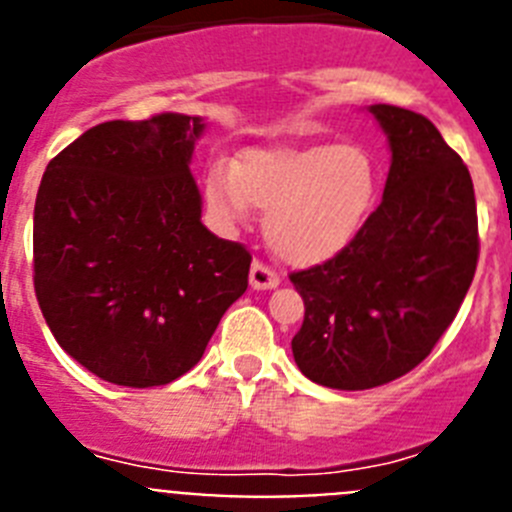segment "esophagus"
I'll return each mask as SVG.
<instances>
[{
    "label": "esophagus",
    "mask_w": 512,
    "mask_h": 512,
    "mask_svg": "<svg viewBox=\"0 0 512 512\" xmlns=\"http://www.w3.org/2000/svg\"><path fill=\"white\" fill-rule=\"evenodd\" d=\"M279 284V274L264 261H253L251 264V287L253 289H274Z\"/></svg>",
    "instance_id": "1"
}]
</instances>
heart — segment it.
<instances>
[{
	"mask_svg": "<svg viewBox=\"0 0 512 512\" xmlns=\"http://www.w3.org/2000/svg\"><path fill=\"white\" fill-rule=\"evenodd\" d=\"M379 161L361 143L307 148H256L235 166L205 171V202L223 228L266 215L271 248L292 264L333 259L364 228L379 197Z\"/></svg>",
	"mask_w": 512,
	"mask_h": 512,
	"instance_id": "1",
	"label": "heart"
}]
</instances>
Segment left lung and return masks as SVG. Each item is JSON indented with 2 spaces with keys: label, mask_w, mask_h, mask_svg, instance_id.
I'll use <instances>...</instances> for the list:
<instances>
[{
  "label": "left lung",
  "mask_w": 512,
  "mask_h": 512,
  "mask_svg": "<svg viewBox=\"0 0 512 512\" xmlns=\"http://www.w3.org/2000/svg\"><path fill=\"white\" fill-rule=\"evenodd\" d=\"M390 140L382 202L333 259L289 274L305 302L300 372L330 390L408 374L454 323L479 259L469 169L428 117L369 107Z\"/></svg>",
  "instance_id": "8db88e82"
}]
</instances>
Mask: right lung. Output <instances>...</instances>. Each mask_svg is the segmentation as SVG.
Segmentation results:
<instances>
[{"label": "right lung", "mask_w": 512, "mask_h": 512, "mask_svg": "<svg viewBox=\"0 0 512 512\" xmlns=\"http://www.w3.org/2000/svg\"><path fill=\"white\" fill-rule=\"evenodd\" d=\"M202 117L94 125L35 200L33 284L58 346L99 379L158 387L192 369L246 292L251 253L202 225L189 171Z\"/></svg>", "instance_id": "add662e5"}]
</instances>
